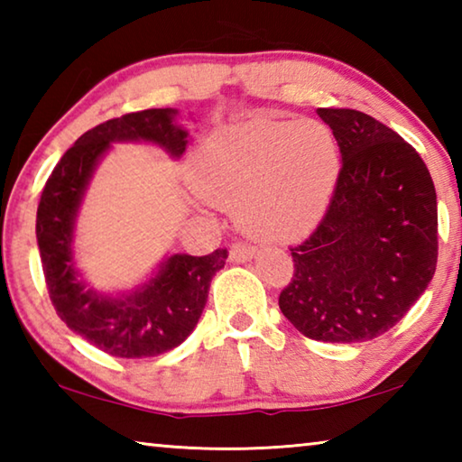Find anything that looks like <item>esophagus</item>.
I'll use <instances>...</instances> for the list:
<instances>
[{"label": "esophagus", "instance_id": "esophagus-1", "mask_svg": "<svg viewBox=\"0 0 462 462\" xmlns=\"http://www.w3.org/2000/svg\"><path fill=\"white\" fill-rule=\"evenodd\" d=\"M259 253V248L254 245H246V242H236V245H232L230 248V261L232 263H245L250 261L253 256Z\"/></svg>", "mask_w": 462, "mask_h": 462}]
</instances>
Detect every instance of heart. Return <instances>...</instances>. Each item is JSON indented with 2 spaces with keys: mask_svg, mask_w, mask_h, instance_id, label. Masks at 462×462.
Wrapping results in <instances>:
<instances>
[{
  "mask_svg": "<svg viewBox=\"0 0 462 462\" xmlns=\"http://www.w3.org/2000/svg\"><path fill=\"white\" fill-rule=\"evenodd\" d=\"M338 173V143L326 124L253 118L203 140L189 181L199 198L236 206L250 232L289 238L318 224Z\"/></svg>",
  "mask_w": 462,
  "mask_h": 462,
  "instance_id": "obj_1",
  "label": "heart"
}]
</instances>
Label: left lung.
I'll return each mask as SVG.
<instances>
[{
  "label": "left lung",
  "mask_w": 462,
  "mask_h": 462,
  "mask_svg": "<svg viewBox=\"0 0 462 462\" xmlns=\"http://www.w3.org/2000/svg\"><path fill=\"white\" fill-rule=\"evenodd\" d=\"M342 169L314 234L291 248L279 308L311 340L353 344L387 332L434 277L436 189L416 148L356 109H316Z\"/></svg>",
  "instance_id": "1"
}]
</instances>
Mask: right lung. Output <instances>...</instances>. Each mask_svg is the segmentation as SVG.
Wrapping results in <instances>:
<instances>
[{"mask_svg": "<svg viewBox=\"0 0 462 462\" xmlns=\"http://www.w3.org/2000/svg\"><path fill=\"white\" fill-rule=\"evenodd\" d=\"M116 143H146L181 159L189 130L179 109L159 107L107 120L62 154L46 181L36 214V240L51 301L75 334L118 358H148L177 348L198 326L209 283L224 269L228 250L169 254L143 283L126 291H101L75 261L81 203L104 156Z\"/></svg>", "mask_w": 462, "mask_h": 462, "instance_id": "right-lung-1", "label": "right lung"}]
</instances>
